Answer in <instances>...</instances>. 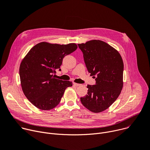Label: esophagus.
Instances as JSON below:
<instances>
[{
  "label": "esophagus",
  "mask_w": 150,
  "mask_h": 150,
  "mask_svg": "<svg viewBox=\"0 0 150 150\" xmlns=\"http://www.w3.org/2000/svg\"><path fill=\"white\" fill-rule=\"evenodd\" d=\"M73 84H74V86H80V85H81L80 84H78V83H75V82H74V83H73Z\"/></svg>",
  "instance_id": "1"
}]
</instances>
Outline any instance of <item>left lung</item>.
<instances>
[{"mask_svg": "<svg viewBox=\"0 0 150 150\" xmlns=\"http://www.w3.org/2000/svg\"><path fill=\"white\" fill-rule=\"evenodd\" d=\"M78 45L88 72L96 81L95 85L87 86V94L80 98L81 102L93 113L103 112L116 100L122 89V58L117 50L101 40Z\"/></svg>", "mask_w": 150, "mask_h": 150, "instance_id": "8db88e82", "label": "left lung"}]
</instances>
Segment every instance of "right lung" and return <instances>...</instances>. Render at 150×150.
<instances>
[{"mask_svg": "<svg viewBox=\"0 0 150 150\" xmlns=\"http://www.w3.org/2000/svg\"><path fill=\"white\" fill-rule=\"evenodd\" d=\"M77 49L67 45L41 42L35 45L23 59L19 68L22 91L28 100L40 110H49L61 101L65 90L72 83L55 78L61 71L63 58Z\"/></svg>", "mask_w": 150, "mask_h": 150, "instance_id": "1", "label": "right lung"}]
</instances>
